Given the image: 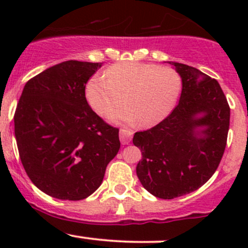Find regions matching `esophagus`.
<instances>
[{
    "mask_svg": "<svg viewBox=\"0 0 248 248\" xmlns=\"http://www.w3.org/2000/svg\"><path fill=\"white\" fill-rule=\"evenodd\" d=\"M132 136H133V132L127 129H121L120 130V141L122 144H128L132 140Z\"/></svg>",
    "mask_w": 248,
    "mask_h": 248,
    "instance_id": "esophagus-1",
    "label": "esophagus"
}]
</instances>
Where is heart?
Instances as JSON below:
<instances>
[{"label": "heart", "mask_w": 248, "mask_h": 248, "mask_svg": "<svg viewBox=\"0 0 248 248\" xmlns=\"http://www.w3.org/2000/svg\"><path fill=\"white\" fill-rule=\"evenodd\" d=\"M182 79L171 67L143 62H119L105 73H96L87 81L85 94L98 114L107 115L124 101V108L113 113L116 124L154 126L167 118L181 93Z\"/></svg>", "instance_id": "obj_1"}]
</instances>
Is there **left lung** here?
Returning <instances> with one entry per match:
<instances>
[{
	"instance_id": "1",
	"label": "left lung",
	"mask_w": 248,
	"mask_h": 248,
	"mask_svg": "<svg viewBox=\"0 0 248 248\" xmlns=\"http://www.w3.org/2000/svg\"><path fill=\"white\" fill-rule=\"evenodd\" d=\"M168 62L182 78L178 105L163 121L133 138L142 153L136 175L147 191L162 199L195 191L211 178L230 127V106L218 81L189 65Z\"/></svg>"
}]
</instances>
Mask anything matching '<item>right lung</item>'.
Segmentation results:
<instances>
[{
	"mask_svg": "<svg viewBox=\"0 0 248 248\" xmlns=\"http://www.w3.org/2000/svg\"><path fill=\"white\" fill-rule=\"evenodd\" d=\"M102 62L67 61L25 84L14 122L19 157L35 186L64 201L87 198L101 186L120 149L119 129L93 112L85 96Z\"/></svg>",
	"mask_w": 248,
	"mask_h": 248,
	"instance_id": "obj_1",
	"label": "right lung"
}]
</instances>
